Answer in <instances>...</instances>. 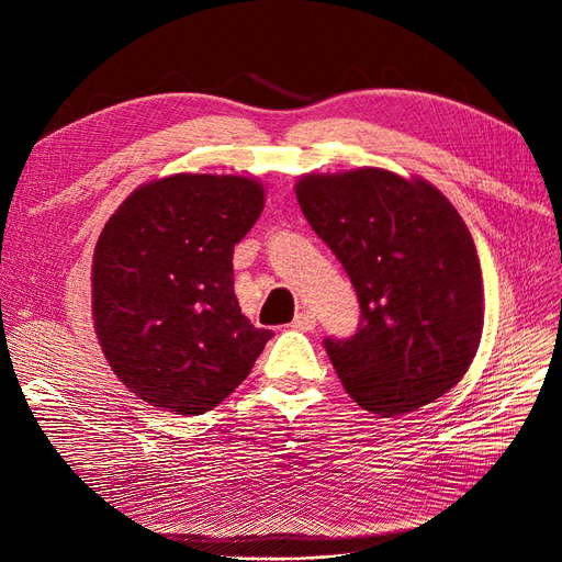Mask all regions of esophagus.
I'll use <instances>...</instances> for the list:
<instances>
[{
    "label": "esophagus",
    "mask_w": 562,
    "mask_h": 562,
    "mask_svg": "<svg viewBox=\"0 0 562 562\" xmlns=\"http://www.w3.org/2000/svg\"><path fill=\"white\" fill-rule=\"evenodd\" d=\"M291 326H293L295 330L310 333V330H314V328H316V316H314L312 312H300V314H295V318H293Z\"/></svg>",
    "instance_id": "34e87169"
}]
</instances>
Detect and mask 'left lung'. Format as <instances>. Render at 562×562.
I'll return each mask as SVG.
<instances>
[{
  "label": "left lung",
  "instance_id": "left-lung-1",
  "mask_svg": "<svg viewBox=\"0 0 562 562\" xmlns=\"http://www.w3.org/2000/svg\"><path fill=\"white\" fill-rule=\"evenodd\" d=\"M295 196L361 302L349 339L326 351L363 411L394 417L467 375L483 335V277L471 234L424 178L375 166L307 173Z\"/></svg>",
  "mask_w": 562,
  "mask_h": 562
}]
</instances>
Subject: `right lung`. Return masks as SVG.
Instances as JSON below:
<instances>
[{"label":"right lung","instance_id":"add662e5","mask_svg":"<svg viewBox=\"0 0 562 562\" xmlns=\"http://www.w3.org/2000/svg\"><path fill=\"white\" fill-rule=\"evenodd\" d=\"M265 209L250 176L176 173L140 184L93 252V326L119 382L173 415H203L239 386L271 330L234 295V246Z\"/></svg>","mask_w":562,"mask_h":562}]
</instances>
